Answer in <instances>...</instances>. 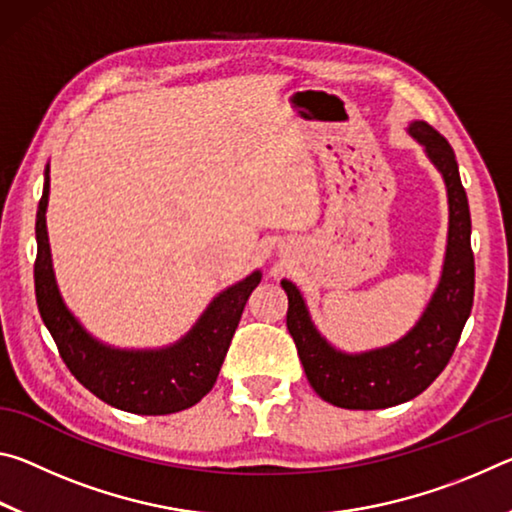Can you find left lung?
Segmentation results:
<instances>
[{"label":"left lung","mask_w":512,"mask_h":512,"mask_svg":"<svg viewBox=\"0 0 512 512\" xmlns=\"http://www.w3.org/2000/svg\"><path fill=\"white\" fill-rule=\"evenodd\" d=\"M409 133L424 146L433 167L443 173L449 203L443 273L427 309L411 332L386 348L361 354L336 350L311 323L305 298L300 296L296 284L282 280V289L289 296L287 327L296 341L309 384L325 402L341 409H388L418 397L452 359L472 311V221L454 149L427 121H413Z\"/></svg>","instance_id":"obj_1"}]
</instances>
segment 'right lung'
<instances>
[{"label": "right lung", "mask_w": 512, "mask_h": 512, "mask_svg": "<svg viewBox=\"0 0 512 512\" xmlns=\"http://www.w3.org/2000/svg\"><path fill=\"white\" fill-rule=\"evenodd\" d=\"M49 164L36 214L38 257L33 266L36 300L49 334L69 372L115 409L137 415H167L189 409L212 391L225 352L244 314L248 296L262 280L253 271L216 296L196 325L169 348L119 350L101 343L85 329L60 296L47 235Z\"/></svg>", "instance_id": "obj_1"}]
</instances>
